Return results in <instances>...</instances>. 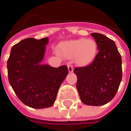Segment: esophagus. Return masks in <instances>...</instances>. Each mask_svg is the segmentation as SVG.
I'll use <instances>...</instances> for the list:
<instances>
[{"instance_id":"obj_1","label":"esophagus","mask_w":131,"mask_h":131,"mask_svg":"<svg viewBox=\"0 0 131 131\" xmlns=\"http://www.w3.org/2000/svg\"><path fill=\"white\" fill-rule=\"evenodd\" d=\"M68 71H69L70 73H72V72L73 71V66H72V65H71V64H68Z\"/></svg>"}]
</instances>
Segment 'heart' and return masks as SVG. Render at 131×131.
Returning <instances> with one entry per match:
<instances>
[{"instance_id": "obj_1", "label": "heart", "mask_w": 131, "mask_h": 131, "mask_svg": "<svg viewBox=\"0 0 131 131\" xmlns=\"http://www.w3.org/2000/svg\"><path fill=\"white\" fill-rule=\"evenodd\" d=\"M58 49L65 58H73L77 65L85 66L95 60L98 53V45L93 39L82 38L63 41L60 43Z\"/></svg>"}]
</instances>
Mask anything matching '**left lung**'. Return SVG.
<instances>
[{"label": "left lung", "instance_id": "1", "mask_svg": "<svg viewBox=\"0 0 131 131\" xmlns=\"http://www.w3.org/2000/svg\"><path fill=\"white\" fill-rule=\"evenodd\" d=\"M98 52L92 63L74 68L81 101L88 106H101L112 101L120 84L122 58L114 41L103 34L91 33Z\"/></svg>", "mask_w": 131, "mask_h": 131}]
</instances>
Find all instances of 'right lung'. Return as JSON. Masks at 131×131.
<instances>
[{"label": "right lung", "instance_id": "1", "mask_svg": "<svg viewBox=\"0 0 131 131\" xmlns=\"http://www.w3.org/2000/svg\"><path fill=\"white\" fill-rule=\"evenodd\" d=\"M48 38L23 39L12 48L7 60L8 81L18 98L34 108L50 107L68 73L66 66L43 65Z\"/></svg>", "mask_w": 131, "mask_h": 131}]
</instances>
